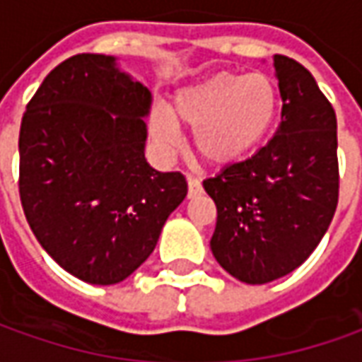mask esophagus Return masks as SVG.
I'll use <instances>...</instances> for the list:
<instances>
[{
  "instance_id": "34e87169",
  "label": "esophagus",
  "mask_w": 362,
  "mask_h": 362,
  "mask_svg": "<svg viewBox=\"0 0 362 362\" xmlns=\"http://www.w3.org/2000/svg\"><path fill=\"white\" fill-rule=\"evenodd\" d=\"M187 183H189V197H195L203 193V185L195 175H187Z\"/></svg>"
}]
</instances>
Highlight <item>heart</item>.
<instances>
[{"label": "heart", "mask_w": 362, "mask_h": 362, "mask_svg": "<svg viewBox=\"0 0 362 362\" xmlns=\"http://www.w3.org/2000/svg\"><path fill=\"white\" fill-rule=\"evenodd\" d=\"M171 114L149 116L151 138L167 151L179 146L177 124L193 129L199 156L211 163H234L252 156L268 139L280 114V90L270 76L221 72L181 90Z\"/></svg>", "instance_id": "1"}]
</instances>
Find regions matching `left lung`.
<instances>
[{
	"label": "left lung",
	"mask_w": 362,
	"mask_h": 362,
	"mask_svg": "<svg viewBox=\"0 0 362 362\" xmlns=\"http://www.w3.org/2000/svg\"><path fill=\"white\" fill-rule=\"evenodd\" d=\"M281 124L252 157L203 187L216 205L211 250L236 280L268 284L310 258L339 201L337 118L311 72L274 54Z\"/></svg>",
	"instance_id": "obj_1"
}]
</instances>
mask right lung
<instances>
[{"label":"right lung","mask_w":362,"mask_h":362,"mask_svg":"<svg viewBox=\"0 0 362 362\" xmlns=\"http://www.w3.org/2000/svg\"><path fill=\"white\" fill-rule=\"evenodd\" d=\"M151 92L114 57L82 52L54 66L19 132V197L52 260L78 280H126L156 248L187 195L183 173L144 156Z\"/></svg>","instance_id":"obj_1"}]
</instances>
